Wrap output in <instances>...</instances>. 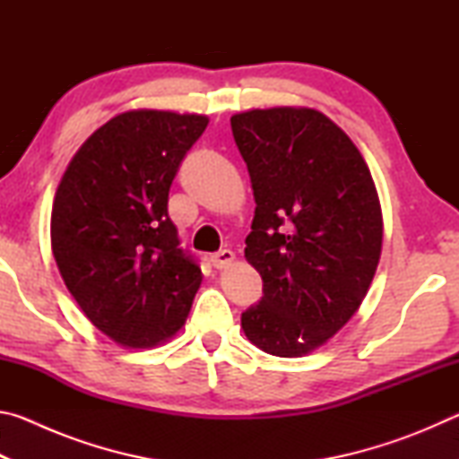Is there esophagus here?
Returning <instances> with one entry per match:
<instances>
[{
    "label": "esophagus",
    "instance_id": "1",
    "mask_svg": "<svg viewBox=\"0 0 459 459\" xmlns=\"http://www.w3.org/2000/svg\"><path fill=\"white\" fill-rule=\"evenodd\" d=\"M211 261L216 269H224V267H229L232 261H235V253H232L230 248H222V251L211 255Z\"/></svg>",
    "mask_w": 459,
    "mask_h": 459
}]
</instances>
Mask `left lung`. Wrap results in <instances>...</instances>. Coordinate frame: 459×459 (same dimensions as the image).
<instances>
[{"instance_id":"8db88e82","label":"left lung","mask_w":459,"mask_h":459,"mask_svg":"<svg viewBox=\"0 0 459 459\" xmlns=\"http://www.w3.org/2000/svg\"><path fill=\"white\" fill-rule=\"evenodd\" d=\"M255 198L245 259L263 298L240 316L263 352L298 359L359 312L383 251V211L359 147L309 107L230 117Z\"/></svg>"}]
</instances>
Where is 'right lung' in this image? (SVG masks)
<instances>
[{
	"instance_id": "add662e5",
	"label": "right lung",
	"mask_w": 459,
	"mask_h": 459,
	"mask_svg": "<svg viewBox=\"0 0 459 459\" xmlns=\"http://www.w3.org/2000/svg\"><path fill=\"white\" fill-rule=\"evenodd\" d=\"M206 115L131 108L73 155L54 194L52 255L92 325L126 348L174 336L202 271L180 247L168 192Z\"/></svg>"
}]
</instances>
